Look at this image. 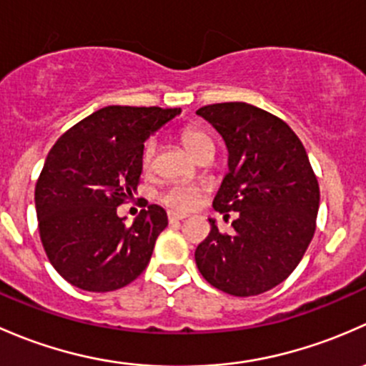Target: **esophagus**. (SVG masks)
Returning <instances> with one entry per match:
<instances>
[{"label": "esophagus", "instance_id": "esophagus-1", "mask_svg": "<svg viewBox=\"0 0 366 366\" xmlns=\"http://www.w3.org/2000/svg\"><path fill=\"white\" fill-rule=\"evenodd\" d=\"M167 218H169V222H171V224H174V222H182L183 218H187V217H184V214L172 213V211H169V213H167Z\"/></svg>", "mask_w": 366, "mask_h": 366}]
</instances>
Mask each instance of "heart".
I'll return each mask as SVG.
<instances>
[{
  "instance_id": "b5f03b06",
  "label": "heart",
  "mask_w": 366,
  "mask_h": 366,
  "mask_svg": "<svg viewBox=\"0 0 366 366\" xmlns=\"http://www.w3.org/2000/svg\"><path fill=\"white\" fill-rule=\"evenodd\" d=\"M182 142L184 148L197 158L201 157L202 153L213 152L214 149L213 139H211L208 132L194 125H188L183 128ZM157 152H158L157 139L149 137L148 141L144 142L141 152V167L144 172L153 171V167H155ZM201 195H202V188L197 187V184L176 182L169 184L167 188H164V192L160 194V202L174 211H190L192 208L197 206Z\"/></svg>"
}]
</instances>
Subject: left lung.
I'll return each mask as SVG.
<instances>
[{
    "label": "left lung",
    "mask_w": 366,
    "mask_h": 366,
    "mask_svg": "<svg viewBox=\"0 0 366 366\" xmlns=\"http://www.w3.org/2000/svg\"><path fill=\"white\" fill-rule=\"evenodd\" d=\"M199 116L217 128L229 149V172L213 208L232 220V234L211 231L195 250L206 282L231 296L277 287L303 259L315 232L319 183L292 128L244 102L204 105Z\"/></svg>",
    "instance_id": "1"
}]
</instances>
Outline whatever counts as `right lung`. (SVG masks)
Instances as JSON below:
<instances>
[{
  "instance_id": "add662e5",
  "label": "right lung",
  "mask_w": 366,
  "mask_h": 366,
  "mask_svg": "<svg viewBox=\"0 0 366 366\" xmlns=\"http://www.w3.org/2000/svg\"><path fill=\"white\" fill-rule=\"evenodd\" d=\"M179 112L109 105L51 148L36 179V218L45 254L69 284L109 292L146 269L167 213L149 204L125 225L116 208L137 190L144 141Z\"/></svg>"
}]
</instances>
